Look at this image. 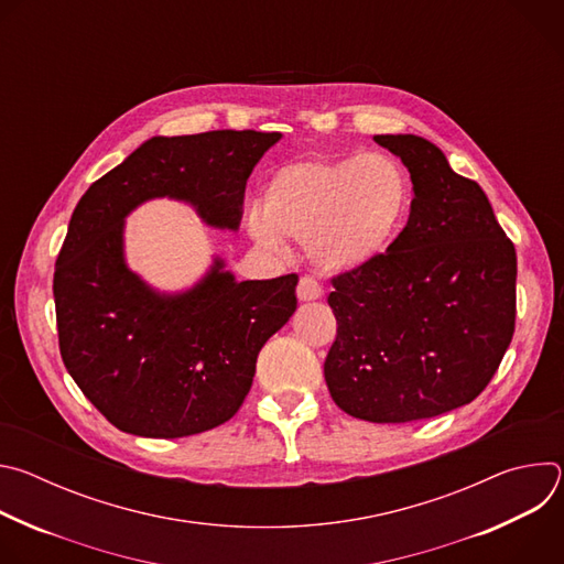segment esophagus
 Masks as SVG:
<instances>
[{
	"label": "esophagus",
	"mask_w": 564,
	"mask_h": 564,
	"mask_svg": "<svg viewBox=\"0 0 564 564\" xmlns=\"http://www.w3.org/2000/svg\"><path fill=\"white\" fill-rule=\"evenodd\" d=\"M324 294V288H321L312 276H303L296 285V296L299 301H316Z\"/></svg>",
	"instance_id": "obj_1"
}]
</instances>
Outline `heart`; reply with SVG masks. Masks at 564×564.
Instances as JSON below:
<instances>
[{"label": "heart", "mask_w": 564, "mask_h": 564, "mask_svg": "<svg viewBox=\"0 0 564 564\" xmlns=\"http://www.w3.org/2000/svg\"><path fill=\"white\" fill-rule=\"evenodd\" d=\"M411 200L404 167L386 153L294 160L268 178L246 229L263 250L279 252L285 238L321 272L355 274L388 254Z\"/></svg>", "instance_id": "b5f03b06"}]
</instances>
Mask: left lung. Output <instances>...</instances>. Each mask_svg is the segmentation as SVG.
<instances>
[{"mask_svg": "<svg viewBox=\"0 0 564 564\" xmlns=\"http://www.w3.org/2000/svg\"><path fill=\"white\" fill-rule=\"evenodd\" d=\"M411 172L409 223L383 259L333 281L335 404L375 424L455 411L496 375L516 326L518 259L475 181L413 133L375 135Z\"/></svg>", "mask_w": 564, "mask_h": 564, "instance_id": "left-lung-1", "label": "left lung"}]
</instances>
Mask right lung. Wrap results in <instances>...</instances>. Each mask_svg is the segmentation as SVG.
I'll list each match as a JSON object with an SVG mask.
<instances>
[{
	"mask_svg": "<svg viewBox=\"0 0 564 564\" xmlns=\"http://www.w3.org/2000/svg\"><path fill=\"white\" fill-rule=\"evenodd\" d=\"M279 131L153 135L79 198L53 276L59 352L68 375L120 431L187 437L243 404L257 357L296 310V274L236 281L223 257L185 290L133 272L124 223L170 198L214 229H238L246 183Z\"/></svg>",
	"mask_w": 564,
	"mask_h": 564,
	"instance_id": "1",
	"label": "right lung"
}]
</instances>
